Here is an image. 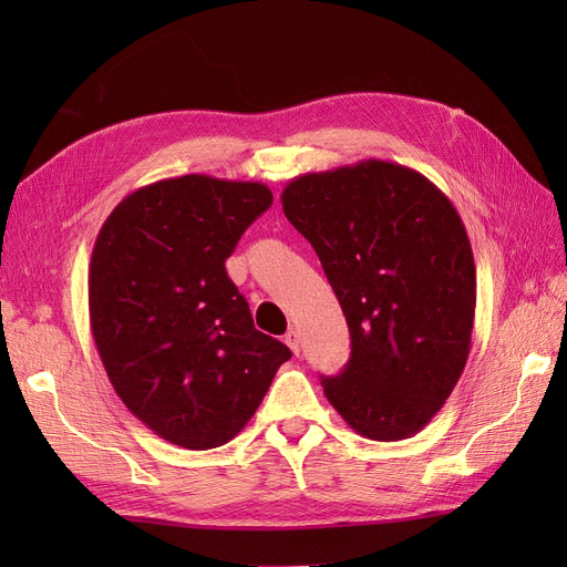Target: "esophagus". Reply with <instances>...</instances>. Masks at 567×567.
Wrapping results in <instances>:
<instances>
[{"mask_svg": "<svg viewBox=\"0 0 567 567\" xmlns=\"http://www.w3.org/2000/svg\"><path fill=\"white\" fill-rule=\"evenodd\" d=\"M286 346L293 350L296 354H300V350H302V342H300V333L296 331V329H290L288 333H286Z\"/></svg>", "mask_w": 567, "mask_h": 567, "instance_id": "1", "label": "esophagus"}]
</instances>
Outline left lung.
I'll list each match as a JSON object with an SVG mask.
<instances>
[{"instance_id": "obj_1", "label": "left lung", "mask_w": 567, "mask_h": 567, "mask_svg": "<svg viewBox=\"0 0 567 567\" xmlns=\"http://www.w3.org/2000/svg\"><path fill=\"white\" fill-rule=\"evenodd\" d=\"M281 205L348 319L350 362L321 381L326 400L369 440L416 435L471 352L475 262L452 200L416 169L369 158L290 179Z\"/></svg>"}]
</instances>
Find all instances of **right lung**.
I'll use <instances>...</instances> for the list:
<instances>
[{
  "label": "right lung",
  "mask_w": 567,
  "mask_h": 567,
  "mask_svg": "<svg viewBox=\"0 0 567 567\" xmlns=\"http://www.w3.org/2000/svg\"><path fill=\"white\" fill-rule=\"evenodd\" d=\"M271 200L260 182L161 179L120 200L96 236L94 346L117 398L177 447L234 440L290 359L255 329L225 269Z\"/></svg>",
  "instance_id": "add662e5"
}]
</instances>
